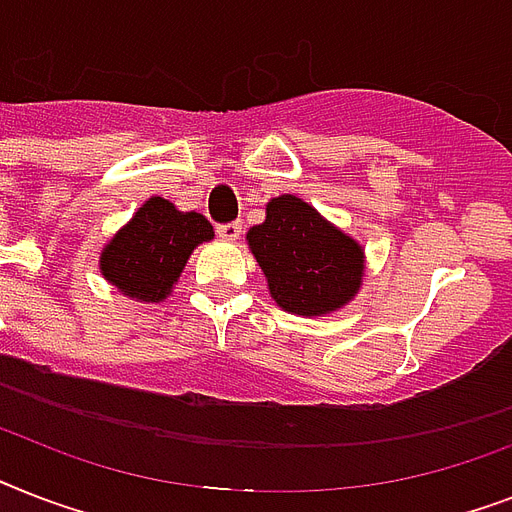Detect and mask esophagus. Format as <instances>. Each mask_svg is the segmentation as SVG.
<instances>
[{
	"instance_id": "34e87169",
	"label": "esophagus",
	"mask_w": 512,
	"mask_h": 512,
	"mask_svg": "<svg viewBox=\"0 0 512 512\" xmlns=\"http://www.w3.org/2000/svg\"><path fill=\"white\" fill-rule=\"evenodd\" d=\"M217 236L225 241H236L241 236V223H225L217 225Z\"/></svg>"
}]
</instances>
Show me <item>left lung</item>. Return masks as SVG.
Returning <instances> with one entry per match:
<instances>
[{
    "mask_svg": "<svg viewBox=\"0 0 512 512\" xmlns=\"http://www.w3.org/2000/svg\"><path fill=\"white\" fill-rule=\"evenodd\" d=\"M247 244L276 305L295 316L340 311L364 284V247L295 193L265 204V220L249 228Z\"/></svg>",
    "mask_w": 512,
    "mask_h": 512,
    "instance_id": "1",
    "label": "left lung"
}]
</instances>
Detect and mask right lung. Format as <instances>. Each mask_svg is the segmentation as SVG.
<instances>
[{
    "mask_svg": "<svg viewBox=\"0 0 512 512\" xmlns=\"http://www.w3.org/2000/svg\"><path fill=\"white\" fill-rule=\"evenodd\" d=\"M212 239L207 217L151 196L100 249V276L135 303H164L193 249Z\"/></svg>",
    "mask_w": 512,
    "mask_h": 512,
    "instance_id": "obj_1",
    "label": "right lung"
}]
</instances>
